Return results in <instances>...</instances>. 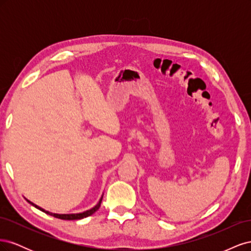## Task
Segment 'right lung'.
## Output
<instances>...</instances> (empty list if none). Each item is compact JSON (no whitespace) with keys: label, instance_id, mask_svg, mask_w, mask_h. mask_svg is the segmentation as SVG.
I'll list each match as a JSON object with an SVG mask.
<instances>
[{"label":"right lung","instance_id":"right-lung-1","mask_svg":"<svg viewBox=\"0 0 251 251\" xmlns=\"http://www.w3.org/2000/svg\"><path fill=\"white\" fill-rule=\"evenodd\" d=\"M102 196H103V195H102ZM102 196H101V198L100 199V201H98V203L95 205L94 207L90 208V209H88V210H86V211H83V212H78V214H54V212H50V211H48V210H45L44 208L40 207L39 205L34 204L33 202L29 201V200H28V199H26V198H25V199L27 200V202H28V203L31 204L32 206H34L35 208L40 209V210L44 211L45 214L50 215V216H52V217H55V218L62 219V220H79V219H83V218H87V217H89V216H91V215H93L94 212H95L98 208L100 207V204H101V201H102Z\"/></svg>","mask_w":251,"mask_h":251}]
</instances>
